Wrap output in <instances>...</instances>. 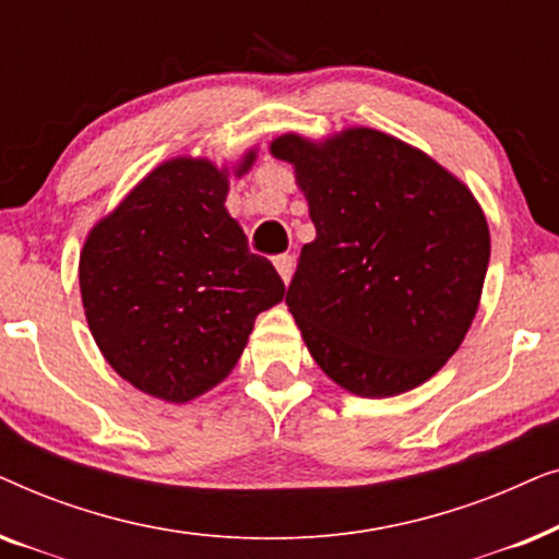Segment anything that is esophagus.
<instances>
[{"mask_svg": "<svg viewBox=\"0 0 559 559\" xmlns=\"http://www.w3.org/2000/svg\"><path fill=\"white\" fill-rule=\"evenodd\" d=\"M274 270H277L282 282H285V285H287L289 277H293V257L282 254V257L274 259Z\"/></svg>", "mask_w": 559, "mask_h": 559, "instance_id": "1", "label": "esophagus"}]
</instances>
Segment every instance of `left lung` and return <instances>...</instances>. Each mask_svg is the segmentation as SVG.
Returning a JSON list of instances; mask_svg holds the SVG:
<instances>
[{"label":"left lung","mask_w":559,"mask_h":559,"mask_svg":"<svg viewBox=\"0 0 559 559\" xmlns=\"http://www.w3.org/2000/svg\"><path fill=\"white\" fill-rule=\"evenodd\" d=\"M302 190L305 243L287 308L341 389L386 400L435 377L478 312L491 234L461 178L371 127L270 142Z\"/></svg>","instance_id":"obj_1"}]
</instances>
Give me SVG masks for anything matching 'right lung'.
<instances>
[{
  "label": "right lung",
  "instance_id": "add662e5",
  "mask_svg": "<svg viewBox=\"0 0 559 559\" xmlns=\"http://www.w3.org/2000/svg\"><path fill=\"white\" fill-rule=\"evenodd\" d=\"M234 165L178 155L144 175L91 226L79 259L88 331L121 379L170 404L218 386L247 348L262 310L285 300L264 257L251 254L226 211Z\"/></svg>",
  "mask_w": 559,
  "mask_h": 559
}]
</instances>
